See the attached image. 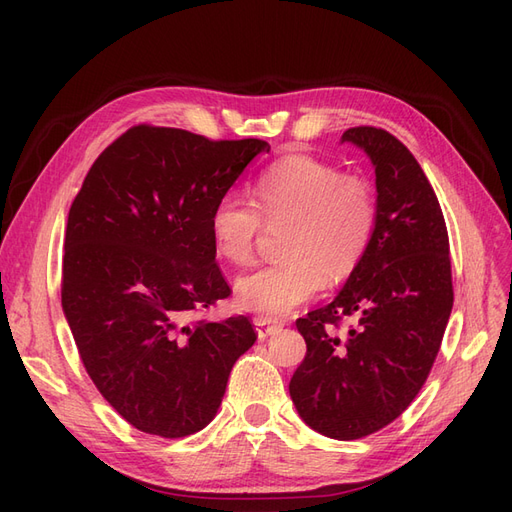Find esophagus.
Segmentation results:
<instances>
[{"instance_id":"esophagus-1","label":"esophagus","mask_w":512,"mask_h":512,"mask_svg":"<svg viewBox=\"0 0 512 512\" xmlns=\"http://www.w3.org/2000/svg\"><path fill=\"white\" fill-rule=\"evenodd\" d=\"M254 324H256V331H258L260 339H267L269 335H273V333H277V331L282 329V322L269 320V318H256Z\"/></svg>"}]
</instances>
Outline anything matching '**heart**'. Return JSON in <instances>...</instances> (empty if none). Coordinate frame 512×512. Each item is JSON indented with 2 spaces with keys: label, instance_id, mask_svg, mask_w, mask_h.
I'll return each instance as SVG.
<instances>
[{
  "label": "heart",
  "instance_id": "b5f03b06",
  "mask_svg": "<svg viewBox=\"0 0 512 512\" xmlns=\"http://www.w3.org/2000/svg\"><path fill=\"white\" fill-rule=\"evenodd\" d=\"M254 200L239 192L220 196L211 211V239L222 258L245 265L267 224H288L273 265L245 273L237 303L260 318H284L331 282L344 280L363 260L378 220L371 183L361 175L309 156L273 164L254 185Z\"/></svg>",
  "mask_w": 512,
  "mask_h": 512
}]
</instances>
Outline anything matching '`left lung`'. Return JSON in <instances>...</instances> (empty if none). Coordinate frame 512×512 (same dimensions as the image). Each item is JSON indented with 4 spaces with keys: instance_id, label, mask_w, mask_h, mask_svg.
Wrapping results in <instances>:
<instances>
[{
    "instance_id": "left-lung-1",
    "label": "left lung",
    "mask_w": 512,
    "mask_h": 512,
    "mask_svg": "<svg viewBox=\"0 0 512 512\" xmlns=\"http://www.w3.org/2000/svg\"><path fill=\"white\" fill-rule=\"evenodd\" d=\"M342 143L376 168V230L342 292L297 320L307 352L288 389L309 427L359 440L423 389L453 309V277L438 196L408 147L371 126L346 130ZM342 319L353 324L342 330Z\"/></svg>"
}]
</instances>
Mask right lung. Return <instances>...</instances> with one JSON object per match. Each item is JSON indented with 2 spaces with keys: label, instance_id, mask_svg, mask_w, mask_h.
I'll list each match as a JSON object with an SVG mask.
<instances>
[{
  "label": "right lung",
  "instance_id": "1",
  "mask_svg": "<svg viewBox=\"0 0 512 512\" xmlns=\"http://www.w3.org/2000/svg\"><path fill=\"white\" fill-rule=\"evenodd\" d=\"M269 149L141 123L100 153L70 207L61 307L100 395L151 436L209 425L256 342L247 316L203 314L230 297L211 211Z\"/></svg>",
  "mask_w": 512,
  "mask_h": 512
}]
</instances>
